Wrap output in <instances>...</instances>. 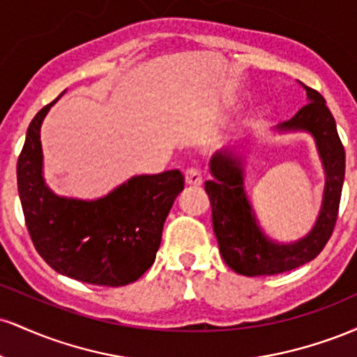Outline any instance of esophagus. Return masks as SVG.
<instances>
[{
	"mask_svg": "<svg viewBox=\"0 0 357 357\" xmlns=\"http://www.w3.org/2000/svg\"><path fill=\"white\" fill-rule=\"evenodd\" d=\"M184 179H186V184H190V186H202L203 184V176L196 167H188L184 171Z\"/></svg>",
	"mask_w": 357,
	"mask_h": 357,
	"instance_id": "1",
	"label": "esophagus"
}]
</instances>
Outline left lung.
Wrapping results in <instances>:
<instances>
[{
	"label": "left lung",
	"instance_id": "1",
	"mask_svg": "<svg viewBox=\"0 0 357 357\" xmlns=\"http://www.w3.org/2000/svg\"><path fill=\"white\" fill-rule=\"evenodd\" d=\"M301 85L305 89L309 104L275 129L278 132H309L326 173L321 211L305 236L282 243L261 230L245 191V155L236 153L235 147H225L210 159L213 179L204 183V190L211 202L213 230L225 264L240 275H275L301 267L314 260L333 235L341 202L346 153L324 97L317 90Z\"/></svg>",
	"mask_w": 357,
	"mask_h": 357
}]
</instances>
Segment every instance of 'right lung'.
Masks as SVG:
<instances>
[{"instance_id":"obj_1","label":"right lung","mask_w":357,"mask_h":357,"mask_svg":"<svg viewBox=\"0 0 357 357\" xmlns=\"http://www.w3.org/2000/svg\"><path fill=\"white\" fill-rule=\"evenodd\" d=\"M56 100L30 122L16 166L31 241L61 275L92 285L132 284L154 264L167 213L184 190V176L178 169L132 176L97 199L55 195L43 178L40 129Z\"/></svg>"}]
</instances>
